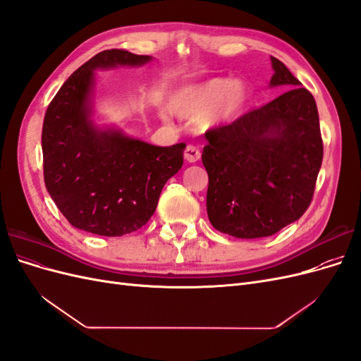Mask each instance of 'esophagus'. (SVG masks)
<instances>
[{
  "label": "esophagus",
  "mask_w": 361,
  "mask_h": 361,
  "mask_svg": "<svg viewBox=\"0 0 361 361\" xmlns=\"http://www.w3.org/2000/svg\"><path fill=\"white\" fill-rule=\"evenodd\" d=\"M200 155H202L200 150L195 147V146H192V145H188L187 149H185V152H183V157H185V159H187L188 162L199 161Z\"/></svg>",
  "instance_id": "34e87169"
}]
</instances>
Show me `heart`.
<instances>
[{
    "label": "heart",
    "instance_id": "1",
    "mask_svg": "<svg viewBox=\"0 0 361 361\" xmlns=\"http://www.w3.org/2000/svg\"><path fill=\"white\" fill-rule=\"evenodd\" d=\"M245 97L247 90L241 82H233L227 78H212L174 92L170 106L179 116L202 118L204 128H212L233 118Z\"/></svg>",
    "mask_w": 361,
    "mask_h": 361
}]
</instances>
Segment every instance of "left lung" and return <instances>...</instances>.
Here are the masks:
<instances>
[{
  "mask_svg": "<svg viewBox=\"0 0 361 361\" xmlns=\"http://www.w3.org/2000/svg\"><path fill=\"white\" fill-rule=\"evenodd\" d=\"M271 85L290 90L204 134L211 224L235 238L271 236L312 203L324 145L313 96L276 57Z\"/></svg>",
  "mask_w": 361,
  "mask_h": 361,
  "instance_id": "8db88e82",
  "label": "left lung"
}]
</instances>
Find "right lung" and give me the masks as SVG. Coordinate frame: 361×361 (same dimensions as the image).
<instances>
[{
	"mask_svg": "<svg viewBox=\"0 0 361 361\" xmlns=\"http://www.w3.org/2000/svg\"><path fill=\"white\" fill-rule=\"evenodd\" d=\"M150 60L106 49L76 69L49 102L43 118V179L64 218L101 236H123L154 215L166 182L183 166L185 143L159 147L90 122L97 68L140 66Z\"/></svg>",
	"mask_w": 361,
	"mask_h": 361,
	"instance_id": "add662e5",
	"label": "right lung"
}]
</instances>
